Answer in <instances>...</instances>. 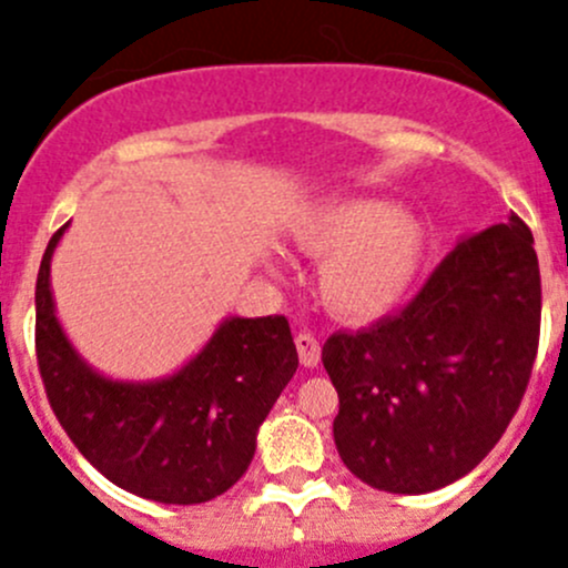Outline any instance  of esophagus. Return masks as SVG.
Instances as JSON below:
<instances>
[{
    "instance_id": "esophagus-1",
    "label": "esophagus",
    "mask_w": 568,
    "mask_h": 568,
    "mask_svg": "<svg viewBox=\"0 0 568 568\" xmlns=\"http://www.w3.org/2000/svg\"><path fill=\"white\" fill-rule=\"evenodd\" d=\"M295 347H297V358H301V364L306 366V369L320 366V361H323V349H320V342L314 333H297Z\"/></svg>"
}]
</instances>
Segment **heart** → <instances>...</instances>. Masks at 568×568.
<instances>
[{
    "mask_svg": "<svg viewBox=\"0 0 568 568\" xmlns=\"http://www.w3.org/2000/svg\"><path fill=\"white\" fill-rule=\"evenodd\" d=\"M286 237L320 260L317 292L333 317L374 323L405 303L426 256L418 215L369 194H333L301 204Z\"/></svg>",
    "mask_w": 568,
    "mask_h": 568,
    "instance_id": "1",
    "label": "heart"
}]
</instances>
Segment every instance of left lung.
<instances>
[{
    "label": "left lung",
    "mask_w": 568,
    "mask_h": 568,
    "mask_svg": "<svg viewBox=\"0 0 568 568\" xmlns=\"http://www.w3.org/2000/svg\"><path fill=\"white\" fill-rule=\"evenodd\" d=\"M539 323L534 235L511 213L462 237L399 317L327 338L333 440L349 473L394 495L467 476L523 402Z\"/></svg>",
    "instance_id": "left-lung-1"
}]
</instances>
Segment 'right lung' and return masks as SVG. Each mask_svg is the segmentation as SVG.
<instances>
[{"label":"right lung","mask_w":568,"mask_h":568,"mask_svg":"<svg viewBox=\"0 0 568 568\" xmlns=\"http://www.w3.org/2000/svg\"><path fill=\"white\" fill-rule=\"evenodd\" d=\"M54 232L34 286V347L51 410L92 467L166 506L224 495L248 470L256 432L297 369L284 317H224L180 369L120 379L87 364L57 317Z\"/></svg>","instance_id":"add662e5"}]
</instances>
